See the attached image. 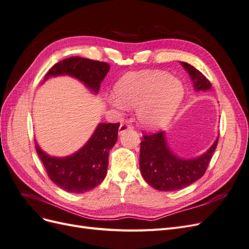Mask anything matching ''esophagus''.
<instances>
[{"label":"esophagus","mask_w":249,"mask_h":249,"mask_svg":"<svg viewBox=\"0 0 249 249\" xmlns=\"http://www.w3.org/2000/svg\"><path fill=\"white\" fill-rule=\"evenodd\" d=\"M132 129H133V126L131 124H126V123H122V124H120V126H119V133L122 134L127 130H132Z\"/></svg>","instance_id":"34e87169"}]
</instances>
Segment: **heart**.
<instances>
[{"label": "heart", "instance_id": "heart-1", "mask_svg": "<svg viewBox=\"0 0 249 249\" xmlns=\"http://www.w3.org/2000/svg\"><path fill=\"white\" fill-rule=\"evenodd\" d=\"M114 94L109 99L113 107L124 110L137 107L139 124L148 130L166 125L176 114L184 99L182 82L163 71L127 72L114 85Z\"/></svg>", "mask_w": 249, "mask_h": 249}]
</instances>
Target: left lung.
I'll use <instances>...</instances> for the list:
<instances>
[{"label": "left lung", "mask_w": 249, "mask_h": 249, "mask_svg": "<svg viewBox=\"0 0 249 249\" xmlns=\"http://www.w3.org/2000/svg\"><path fill=\"white\" fill-rule=\"evenodd\" d=\"M189 73L196 91L211 89L210 81L194 66L180 62ZM218 137L205 154L192 159H183L172 152L164 132L144 135L140 143V170L146 183L159 191H176L199 179L208 168L215 152Z\"/></svg>", "instance_id": "8db88e82"}]
</instances>
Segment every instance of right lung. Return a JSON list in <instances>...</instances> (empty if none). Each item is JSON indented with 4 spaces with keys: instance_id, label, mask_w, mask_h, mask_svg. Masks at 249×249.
Wrapping results in <instances>:
<instances>
[{
    "instance_id": "obj_1",
    "label": "right lung",
    "mask_w": 249,
    "mask_h": 249,
    "mask_svg": "<svg viewBox=\"0 0 249 249\" xmlns=\"http://www.w3.org/2000/svg\"><path fill=\"white\" fill-rule=\"evenodd\" d=\"M110 70L106 62L82 57H71L55 64L44 77L71 76L82 82L90 91L97 93ZM119 124H99L92 136L78 152L67 157H52L35 141L36 152L49 178L61 189L84 193L99 186L106 177L110 149L117 141Z\"/></svg>"
}]
</instances>
